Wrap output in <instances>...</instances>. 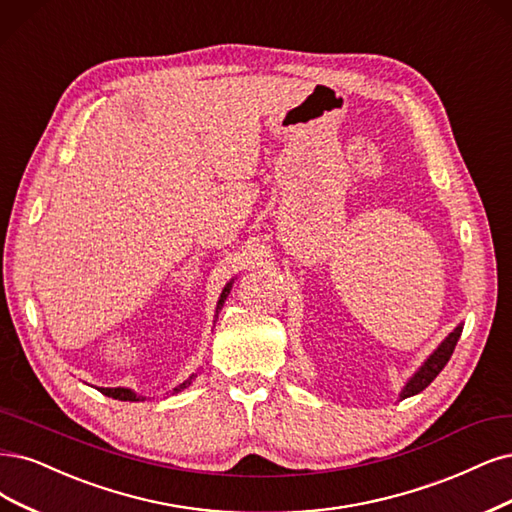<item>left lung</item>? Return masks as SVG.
<instances>
[{"mask_svg": "<svg viewBox=\"0 0 512 512\" xmlns=\"http://www.w3.org/2000/svg\"><path fill=\"white\" fill-rule=\"evenodd\" d=\"M462 328H464V326H457V328L449 334V337H447L443 343H440V347L428 358V362L417 370L415 377L407 383V387H404L400 398H409V396L419 394L421 390H426V387L436 379V375H438L440 370L445 368V364L449 362V358H451V354H453V349H455L457 341H460Z\"/></svg>", "mask_w": 512, "mask_h": 512, "instance_id": "left-lung-1", "label": "left lung"}]
</instances>
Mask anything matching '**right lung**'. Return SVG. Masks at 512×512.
<instances>
[{"mask_svg":"<svg viewBox=\"0 0 512 512\" xmlns=\"http://www.w3.org/2000/svg\"><path fill=\"white\" fill-rule=\"evenodd\" d=\"M231 292V284H228L226 288H224V292H222V296H220V301H218V309L222 307V303H224V298H226V294ZM192 379H195V375H192L190 379H186L182 385H178L175 387L173 392H182L184 387H188L190 383H192ZM97 390L101 392V394H105V396H110V398H114V400H129V402H135V400H142L139 398L135 392H131V390H125V387H97Z\"/></svg>","mask_w":512,"mask_h":512,"instance_id":"obj_1","label":"right lung"}]
</instances>
